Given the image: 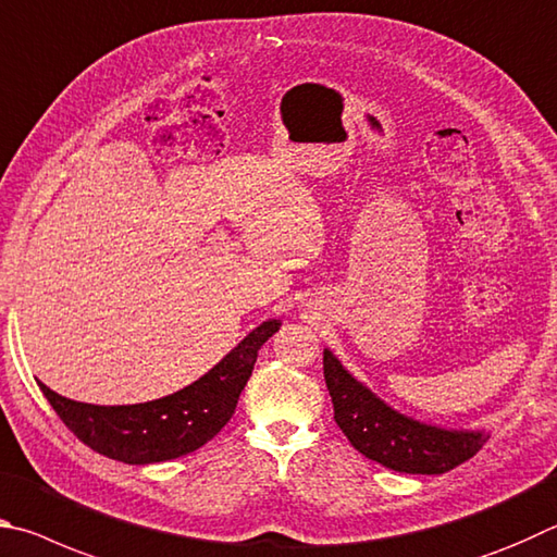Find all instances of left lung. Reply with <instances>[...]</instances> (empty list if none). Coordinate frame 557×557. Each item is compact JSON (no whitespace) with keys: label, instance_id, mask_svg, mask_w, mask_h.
<instances>
[{"label":"left lung","instance_id":"1","mask_svg":"<svg viewBox=\"0 0 557 557\" xmlns=\"http://www.w3.org/2000/svg\"><path fill=\"white\" fill-rule=\"evenodd\" d=\"M335 421L369 460L406 474H443L470 460L490 441L486 428H445L388 406L333 355L323 352Z\"/></svg>","mask_w":557,"mask_h":557}]
</instances>
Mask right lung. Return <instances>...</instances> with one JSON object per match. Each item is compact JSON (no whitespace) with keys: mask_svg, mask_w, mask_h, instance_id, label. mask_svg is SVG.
Masks as SVG:
<instances>
[{"mask_svg":"<svg viewBox=\"0 0 557 557\" xmlns=\"http://www.w3.org/2000/svg\"><path fill=\"white\" fill-rule=\"evenodd\" d=\"M281 327L269 318L230 349L208 374L171 396L132 406L71 401L38 382L61 421L95 453L126 465H153L198 450L237 408L261 345Z\"/></svg>","mask_w":557,"mask_h":557,"instance_id":"add662e5","label":"right lung"}]
</instances>
